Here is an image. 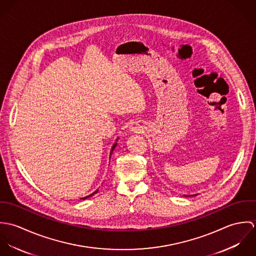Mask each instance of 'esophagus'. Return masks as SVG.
<instances>
[{
    "mask_svg": "<svg viewBox=\"0 0 256 256\" xmlns=\"http://www.w3.org/2000/svg\"><path fill=\"white\" fill-rule=\"evenodd\" d=\"M131 131H133V132H135V133H140V132H141V128H140L139 126L133 125V126L131 127Z\"/></svg>",
    "mask_w": 256,
    "mask_h": 256,
    "instance_id": "34e87169",
    "label": "esophagus"
}]
</instances>
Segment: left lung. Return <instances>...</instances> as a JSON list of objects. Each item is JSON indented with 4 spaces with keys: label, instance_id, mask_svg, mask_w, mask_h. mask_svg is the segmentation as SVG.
Listing matches in <instances>:
<instances>
[{
    "label": "left lung",
    "instance_id": "left-lung-1",
    "mask_svg": "<svg viewBox=\"0 0 256 256\" xmlns=\"http://www.w3.org/2000/svg\"><path fill=\"white\" fill-rule=\"evenodd\" d=\"M185 196H186V195H185Z\"/></svg>",
    "mask_w": 256,
    "mask_h": 256
}]
</instances>
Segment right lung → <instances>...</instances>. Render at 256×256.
Instances as JSON below:
<instances>
[{"label": "right lung", "instance_id": "add662e5", "mask_svg": "<svg viewBox=\"0 0 256 256\" xmlns=\"http://www.w3.org/2000/svg\"><path fill=\"white\" fill-rule=\"evenodd\" d=\"M115 146H116V144H114V145H113V146H112V150H111V152H110V154H112V152H113V150H114V148H115ZM98 191V190H96V191H94V192L92 194H90V195H88V196H86V197H84V198H82V200H86V198H88V197H90V196L94 195V194H96V193Z\"/></svg>", "mask_w": 256, "mask_h": 256}]
</instances>
